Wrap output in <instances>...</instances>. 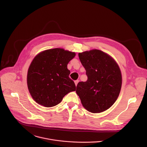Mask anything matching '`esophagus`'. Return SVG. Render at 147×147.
Returning a JSON list of instances; mask_svg holds the SVG:
<instances>
[{"label":"esophagus","instance_id":"34e87169","mask_svg":"<svg viewBox=\"0 0 147 147\" xmlns=\"http://www.w3.org/2000/svg\"><path fill=\"white\" fill-rule=\"evenodd\" d=\"M78 82H79V80H77L74 81V83H75V84H76V86H77V84H78Z\"/></svg>","mask_w":147,"mask_h":147}]
</instances>
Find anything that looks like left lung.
<instances>
[{"label":"left lung","instance_id":"8db88e82","mask_svg":"<svg viewBox=\"0 0 147 147\" xmlns=\"http://www.w3.org/2000/svg\"><path fill=\"white\" fill-rule=\"evenodd\" d=\"M88 79L79 82L76 93L88 111L100 113L111 108L121 87V74L116 62L108 54L94 49L78 53Z\"/></svg>","mask_w":147,"mask_h":147}]
</instances>
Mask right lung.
I'll use <instances>...</instances> for the list:
<instances>
[{
	"label": "right lung",
	"mask_w": 147,
	"mask_h": 147,
	"mask_svg": "<svg viewBox=\"0 0 147 147\" xmlns=\"http://www.w3.org/2000/svg\"><path fill=\"white\" fill-rule=\"evenodd\" d=\"M74 52L63 49L46 50L32 60L27 74V85L34 100L45 107L57 105L66 94L76 91L74 81L69 77V62Z\"/></svg>",
	"instance_id": "obj_1"
}]
</instances>
